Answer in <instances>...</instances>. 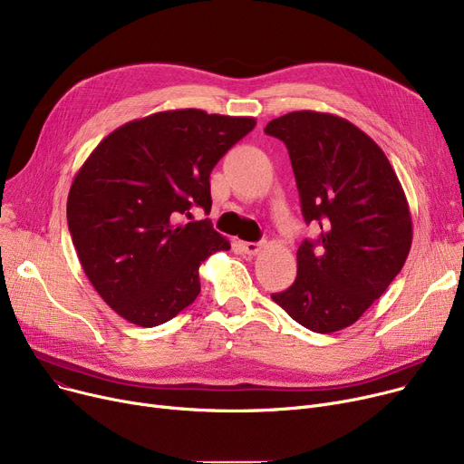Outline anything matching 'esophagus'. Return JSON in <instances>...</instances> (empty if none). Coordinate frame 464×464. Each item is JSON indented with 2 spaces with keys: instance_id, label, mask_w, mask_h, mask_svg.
<instances>
[{
  "instance_id": "esophagus-1",
  "label": "esophagus",
  "mask_w": 464,
  "mask_h": 464,
  "mask_svg": "<svg viewBox=\"0 0 464 464\" xmlns=\"http://www.w3.org/2000/svg\"><path fill=\"white\" fill-rule=\"evenodd\" d=\"M240 248H242V252L248 254V256H256V254L261 252L263 245H261V242H240Z\"/></svg>"
}]
</instances>
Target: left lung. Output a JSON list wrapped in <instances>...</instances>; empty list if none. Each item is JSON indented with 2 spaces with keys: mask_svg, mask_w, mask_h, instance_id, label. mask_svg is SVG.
<instances>
[{
  "mask_svg": "<svg viewBox=\"0 0 464 464\" xmlns=\"http://www.w3.org/2000/svg\"><path fill=\"white\" fill-rule=\"evenodd\" d=\"M289 152L306 224L320 237L297 250V278L273 294L314 333L355 324L401 273L411 246L404 189L380 146L352 121L315 111L271 120Z\"/></svg>",
  "mask_w": 464,
  "mask_h": 464,
  "instance_id": "1",
  "label": "left lung"
}]
</instances>
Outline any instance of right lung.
I'll return each mask as SVG.
<instances>
[{
    "label": "right lung",
    "mask_w": 464,
    "mask_h": 464,
    "mask_svg": "<svg viewBox=\"0 0 464 464\" xmlns=\"http://www.w3.org/2000/svg\"><path fill=\"white\" fill-rule=\"evenodd\" d=\"M256 128L250 116L199 109L156 112L107 135L79 169L67 226L82 269L121 318L156 327L198 299L199 265L229 250L208 219L210 173Z\"/></svg>",
    "instance_id": "add662e5"
}]
</instances>
